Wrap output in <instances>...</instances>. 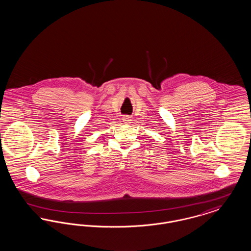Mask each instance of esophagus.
Instances as JSON below:
<instances>
[{
  "label": "esophagus",
  "instance_id": "esophagus-1",
  "mask_svg": "<svg viewBox=\"0 0 251 251\" xmlns=\"http://www.w3.org/2000/svg\"><path fill=\"white\" fill-rule=\"evenodd\" d=\"M122 121H123V123H125V124H129V123H131V119L130 117H128V116H124V117L122 118Z\"/></svg>",
  "mask_w": 251,
  "mask_h": 251
}]
</instances>
